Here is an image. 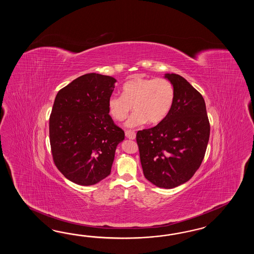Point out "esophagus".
<instances>
[{
  "label": "esophagus",
  "instance_id": "esophagus-1",
  "mask_svg": "<svg viewBox=\"0 0 254 254\" xmlns=\"http://www.w3.org/2000/svg\"><path fill=\"white\" fill-rule=\"evenodd\" d=\"M125 134H126V137L129 139H134L136 138V133L134 131L132 130H126L125 131Z\"/></svg>",
  "mask_w": 254,
  "mask_h": 254
}]
</instances>
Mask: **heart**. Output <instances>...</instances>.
Segmentation results:
<instances>
[{
	"mask_svg": "<svg viewBox=\"0 0 254 254\" xmlns=\"http://www.w3.org/2000/svg\"><path fill=\"white\" fill-rule=\"evenodd\" d=\"M175 98L173 85L165 78L134 77L122 86V96L113 95L108 100V111L116 121L127 119V127H136L148 122L160 123L169 115Z\"/></svg>",
	"mask_w": 254,
	"mask_h": 254,
	"instance_id": "b5f03b06",
	"label": "heart"
}]
</instances>
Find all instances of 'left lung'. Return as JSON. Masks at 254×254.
Returning a JSON list of instances; mask_svg holds the SVG:
<instances>
[{"instance_id":"obj_1","label":"left lung","mask_w":254,"mask_h":254,"mask_svg":"<svg viewBox=\"0 0 254 254\" xmlns=\"http://www.w3.org/2000/svg\"><path fill=\"white\" fill-rule=\"evenodd\" d=\"M175 90L172 108L154 127L137 132L144 177L171 189L188 182L199 169L208 146L210 127L205 100L187 80L167 73Z\"/></svg>"}]
</instances>
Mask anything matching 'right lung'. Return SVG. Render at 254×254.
<instances>
[{
	"label": "right lung",
	"mask_w": 254,
	"mask_h": 254,
	"mask_svg": "<svg viewBox=\"0 0 254 254\" xmlns=\"http://www.w3.org/2000/svg\"><path fill=\"white\" fill-rule=\"evenodd\" d=\"M116 82L86 73L56 96L49 118L52 156L64 177L76 185H96L109 176L116 146L125 138L108 111Z\"/></svg>",
	"instance_id": "right-lung-1"
}]
</instances>
